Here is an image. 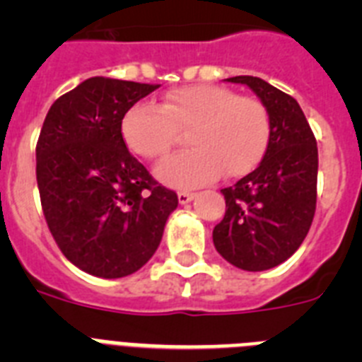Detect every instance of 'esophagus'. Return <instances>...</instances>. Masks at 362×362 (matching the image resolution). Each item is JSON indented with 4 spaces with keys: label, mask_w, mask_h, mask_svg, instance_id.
<instances>
[{
    "label": "esophagus",
    "mask_w": 362,
    "mask_h": 362,
    "mask_svg": "<svg viewBox=\"0 0 362 362\" xmlns=\"http://www.w3.org/2000/svg\"><path fill=\"white\" fill-rule=\"evenodd\" d=\"M194 197H196V194H194V192H179L177 194V199L181 204L190 203V201H194Z\"/></svg>",
    "instance_id": "esophagus-1"
}]
</instances>
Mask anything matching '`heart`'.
<instances>
[{"instance_id":"heart-1","label":"heart","mask_w":362,"mask_h":362,"mask_svg":"<svg viewBox=\"0 0 362 362\" xmlns=\"http://www.w3.org/2000/svg\"><path fill=\"white\" fill-rule=\"evenodd\" d=\"M188 129L194 148L156 166L159 181L179 190L212 183L221 172L226 177L248 174L270 141V117L261 101L209 83L174 88L161 107L134 105L121 121L124 143L145 159L163 158L177 141V130Z\"/></svg>"}]
</instances>
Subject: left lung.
<instances>
[{
    "label": "left lung",
    "mask_w": 362,
    "mask_h": 362,
    "mask_svg": "<svg viewBox=\"0 0 362 362\" xmlns=\"http://www.w3.org/2000/svg\"><path fill=\"white\" fill-rule=\"evenodd\" d=\"M225 81L250 86L270 117V141L254 172L223 188L226 212L214 246L233 267L263 272L284 263L305 241L317 201V143L299 103L261 78Z\"/></svg>",
    "instance_id": "1"
}]
</instances>
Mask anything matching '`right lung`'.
I'll list each match as a JSON object with an SVG mask.
<instances>
[{"instance_id":"obj_1","label":"right lung","mask_w":362,"mask_h":362,"mask_svg":"<svg viewBox=\"0 0 362 362\" xmlns=\"http://www.w3.org/2000/svg\"><path fill=\"white\" fill-rule=\"evenodd\" d=\"M159 88L123 79H85L56 99L36 146L41 206L59 250L103 279L130 276L158 250L177 209L124 145L129 108Z\"/></svg>"}]
</instances>
